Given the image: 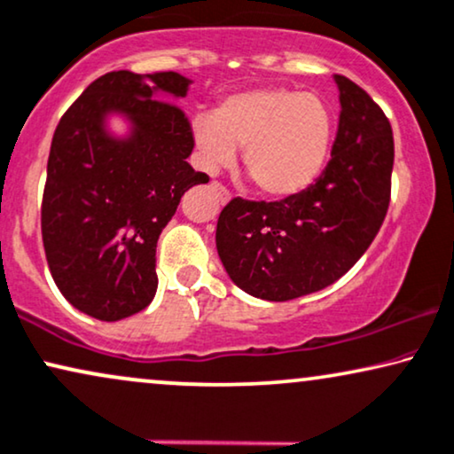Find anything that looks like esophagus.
I'll list each match as a JSON object with an SVG mask.
<instances>
[{"label": "esophagus", "mask_w": 454, "mask_h": 454, "mask_svg": "<svg viewBox=\"0 0 454 454\" xmlns=\"http://www.w3.org/2000/svg\"><path fill=\"white\" fill-rule=\"evenodd\" d=\"M211 191L215 192V197H217V200H220L222 205H226L228 200H231V192H228L226 188L220 184V182H214V184H211Z\"/></svg>", "instance_id": "obj_1"}]
</instances>
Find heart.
I'll return each mask as SVG.
<instances>
[{"mask_svg": "<svg viewBox=\"0 0 454 454\" xmlns=\"http://www.w3.org/2000/svg\"><path fill=\"white\" fill-rule=\"evenodd\" d=\"M200 165L217 171L243 148V169L266 197L306 191L323 171L331 151L333 117L317 94L286 88L228 96L215 114L192 119Z\"/></svg>", "mask_w": 454, "mask_h": 454, "instance_id": "obj_1", "label": "heart"}]
</instances>
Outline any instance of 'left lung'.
<instances>
[{
    "mask_svg": "<svg viewBox=\"0 0 454 454\" xmlns=\"http://www.w3.org/2000/svg\"><path fill=\"white\" fill-rule=\"evenodd\" d=\"M340 125L331 160L306 191L283 200L232 199L217 220V255L232 283L268 301L314 294L341 278L386 220L392 125L363 88L335 74Z\"/></svg>",
    "mask_w": 454,
    "mask_h": 454,
    "instance_id": "8db88e82",
    "label": "left lung"
}]
</instances>
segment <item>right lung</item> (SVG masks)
<instances>
[{"mask_svg": "<svg viewBox=\"0 0 454 454\" xmlns=\"http://www.w3.org/2000/svg\"><path fill=\"white\" fill-rule=\"evenodd\" d=\"M184 74L113 71L62 114L51 137L42 203L48 266L65 300L114 323L145 309L157 294V240L182 194L207 184L188 163L191 123L176 105ZM130 125L125 137L107 119Z\"/></svg>", "mask_w": 454, "mask_h": 454, "instance_id": "add662e5", "label": "right lung"}]
</instances>
